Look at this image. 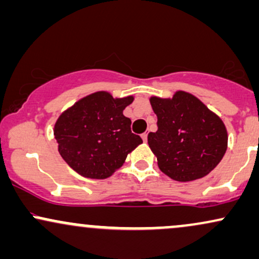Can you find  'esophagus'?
<instances>
[{"instance_id":"esophagus-1","label":"esophagus","mask_w":259,"mask_h":259,"mask_svg":"<svg viewBox=\"0 0 259 259\" xmlns=\"http://www.w3.org/2000/svg\"><path fill=\"white\" fill-rule=\"evenodd\" d=\"M147 135H148L147 133L142 134V136H141V138H142V140H144V142H147Z\"/></svg>"}]
</instances>
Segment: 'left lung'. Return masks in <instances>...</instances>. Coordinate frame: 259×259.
<instances>
[{
	"label": "left lung",
	"instance_id": "8db88e82",
	"mask_svg": "<svg viewBox=\"0 0 259 259\" xmlns=\"http://www.w3.org/2000/svg\"><path fill=\"white\" fill-rule=\"evenodd\" d=\"M157 115L156 133L147 136L160 170L186 183L206 177L228 148L224 123L194 95L177 91L171 99H150Z\"/></svg>",
	"mask_w": 259,
	"mask_h": 259
}]
</instances>
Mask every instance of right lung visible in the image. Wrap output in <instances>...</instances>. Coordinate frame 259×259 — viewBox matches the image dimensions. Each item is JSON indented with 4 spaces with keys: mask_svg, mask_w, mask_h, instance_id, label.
<instances>
[{
    "mask_svg": "<svg viewBox=\"0 0 259 259\" xmlns=\"http://www.w3.org/2000/svg\"><path fill=\"white\" fill-rule=\"evenodd\" d=\"M133 101L134 96L114 99L109 92L97 91L59 115L53 134L59 154L73 170L89 179H106L142 144L123 114Z\"/></svg>",
    "mask_w": 259,
    "mask_h": 259,
    "instance_id": "obj_1",
    "label": "right lung"
}]
</instances>
